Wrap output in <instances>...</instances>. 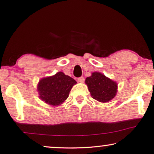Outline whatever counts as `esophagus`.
I'll use <instances>...</instances> for the list:
<instances>
[{
	"instance_id": "1",
	"label": "esophagus",
	"mask_w": 154,
	"mask_h": 154,
	"mask_svg": "<svg viewBox=\"0 0 154 154\" xmlns=\"http://www.w3.org/2000/svg\"><path fill=\"white\" fill-rule=\"evenodd\" d=\"M77 81L79 83H83V82H84V81H85V79H84V77H81L79 78H78Z\"/></svg>"
}]
</instances>
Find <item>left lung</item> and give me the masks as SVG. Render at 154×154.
Returning a JSON list of instances; mask_svg holds the SVG:
<instances>
[{"label":"left lung","instance_id":"left-lung-1","mask_svg":"<svg viewBox=\"0 0 154 154\" xmlns=\"http://www.w3.org/2000/svg\"><path fill=\"white\" fill-rule=\"evenodd\" d=\"M91 96L100 103H107L117 94L118 83L99 72H94L85 81Z\"/></svg>","mask_w":154,"mask_h":154}]
</instances>
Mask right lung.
Wrapping results in <instances>:
<instances>
[{
    "instance_id": "add662e5",
    "label": "right lung",
    "mask_w": 154,
    "mask_h": 154,
    "mask_svg": "<svg viewBox=\"0 0 154 154\" xmlns=\"http://www.w3.org/2000/svg\"><path fill=\"white\" fill-rule=\"evenodd\" d=\"M77 82L64 72H58L52 76L43 77L37 84L38 97L51 106H58L65 102L70 91Z\"/></svg>"
}]
</instances>
